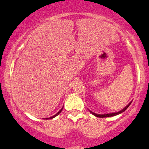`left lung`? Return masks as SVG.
<instances>
[{"label":"left lung","mask_w":149,"mask_h":149,"mask_svg":"<svg viewBox=\"0 0 149 149\" xmlns=\"http://www.w3.org/2000/svg\"><path fill=\"white\" fill-rule=\"evenodd\" d=\"M132 102H130L126 106V107L124 108V109H123L121 110V111H120L119 112H117V113H109V114H104V115H98V114H96V113H93V112H91V111H89V112L92 114V115H93L94 116H95V117H100V118H103V117H113V116H115V115H119V114H121L122 113H123L124 111H125L126 109H127L128 107H129V106L131 104Z\"/></svg>","instance_id":"1"}]
</instances>
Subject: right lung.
<instances>
[{"label":"right lung","mask_w":149,"mask_h":149,"mask_svg":"<svg viewBox=\"0 0 149 149\" xmlns=\"http://www.w3.org/2000/svg\"><path fill=\"white\" fill-rule=\"evenodd\" d=\"M62 109H63V107L62 108V109H61V110H60V111H59L58 113H56V115H54V116H53V117H49V118H46V119H53V118L56 117V116H58V115H59V114H60V113H61V112H62Z\"/></svg>","instance_id":"right-lung-1"}]
</instances>
